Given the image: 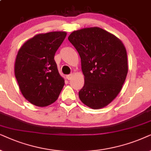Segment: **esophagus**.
<instances>
[{"instance_id": "1", "label": "esophagus", "mask_w": 151, "mask_h": 151, "mask_svg": "<svg viewBox=\"0 0 151 151\" xmlns=\"http://www.w3.org/2000/svg\"><path fill=\"white\" fill-rule=\"evenodd\" d=\"M72 74H68V75H66V79H68V80H70L72 79Z\"/></svg>"}]
</instances>
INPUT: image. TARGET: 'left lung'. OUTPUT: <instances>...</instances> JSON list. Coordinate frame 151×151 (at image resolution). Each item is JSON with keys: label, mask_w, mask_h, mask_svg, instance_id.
Returning <instances> with one entry per match:
<instances>
[{"label": "left lung", "mask_w": 151, "mask_h": 151, "mask_svg": "<svg viewBox=\"0 0 151 151\" xmlns=\"http://www.w3.org/2000/svg\"><path fill=\"white\" fill-rule=\"evenodd\" d=\"M81 57L84 75L79 99L92 109L108 106L121 91L128 73L126 50L122 41L100 27L74 31L68 37Z\"/></svg>", "instance_id": "obj_1"}]
</instances>
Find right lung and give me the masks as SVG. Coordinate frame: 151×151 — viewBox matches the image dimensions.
Segmentation results:
<instances>
[{
    "label": "right lung",
    "instance_id": "add662e5",
    "mask_svg": "<svg viewBox=\"0 0 151 151\" xmlns=\"http://www.w3.org/2000/svg\"><path fill=\"white\" fill-rule=\"evenodd\" d=\"M66 35L65 32L39 34L26 41L18 52L16 79L24 97L34 105H50L63 89L65 81L54 58Z\"/></svg>",
    "mask_w": 151,
    "mask_h": 151
}]
</instances>
